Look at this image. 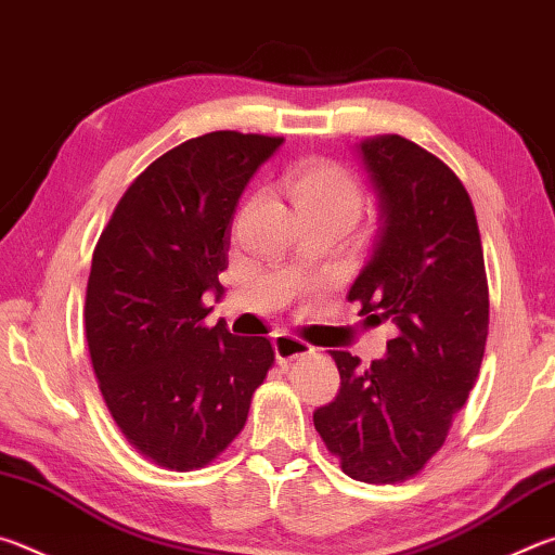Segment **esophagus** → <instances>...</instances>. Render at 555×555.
I'll return each instance as SVG.
<instances>
[{
    "instance_id": "obj_1",
    "label": "esophagus",
    "mask_w": 555,
    "mask_h": 555,
    "mask_svg": "<svg viewBox=\"0 0 555 555\" xmlns=\"http://www.w3.org/2000/svg\"><path fill=\"white\" fill-rule=\"evenodd\" d=\"M274 352L279 364H291L298 357H306L313 352V347L296 335H276L274 337Z\"/></svg>"
}]
</instances>
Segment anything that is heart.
Segmentation results:
<instances>
[{
	"instance_id": "1",
	"label": "heart",
	"mask_w": 555,
	"mask_h": 555,
	"mask_svg": "<svg viewBox=\"0 0 555 555\" xmlns=\"http://www.w3.org/2000/svg\"><path fill=\"white\" fill-rule=\"evenodd\" d=\"M286 185L300 215H337V218L352 222L360 212V183L345 166L331 162V158H306V162L291 166Z\"/></svg>"
}]
</instances>
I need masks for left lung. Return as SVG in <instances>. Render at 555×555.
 <instances>
[{"mask_svg": "<svg viewBox=\"0 0 555 555\" xmlns=\"http://www.w3.org/2000/svg\"><path fill=\"white\" fill-rule=\"evenodd\" d=\"M377 193L372 257L347 294L372 323L391 321L387 357L362 367L333 350L340 391L313 424L345 475L403 482L424 469L475 387L490 294L473 201L460 178L399 134L357 146Z\"/></svg>", "mask_w": 555, "mask_h": 555, "instance_id": "8db88e82", "label": "left lung"}]
</instances>
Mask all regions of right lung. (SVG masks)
Instances as JSON below:
<instances>
[{
  "mask_svg": "<svg viewBox=\"0 0 555 555\" xmlns=\"http://www.w3.org/2000/svg\"><path fill=\"white\" fill-rule=\"evenodd\" d=\"M284 137L210 131L158 156L121 195L92 255L86 335L102 399L152 463L198 469L247 424L274 364L267 337L208 327L240 195Z\"/></svg>",
  "mask_w": 555,
  "mask_h": 555,
  "instance_id": "add662e5",
  "label": "right lung"
}]
</instances>
